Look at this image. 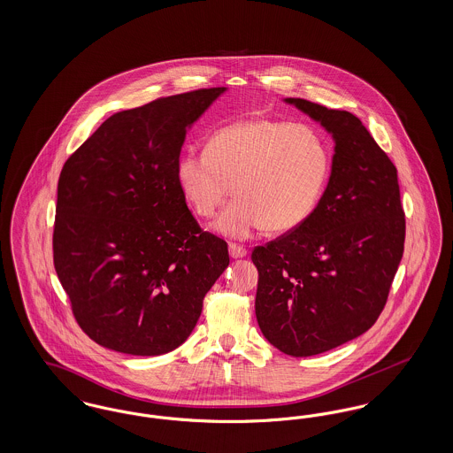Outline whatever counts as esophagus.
I'll use <instances>...</instances> for the list:
<instances>
[{
  "mask_svg": "<svg viewBox=\"0 0 453 453\" xmlns=\"http://www.w3.org/2000/svg\"><path fill=\"white\" fill-rule=\"evenodd\" d=\"M248 255V251L242 246L237 244H229V257L233 259L244 258Z\"/></svg>",
  "mask_w": 453,
  "mask_h": 453,
  "instance_id": "34e87169",
  "label": "esophagus"
}]
</instances>
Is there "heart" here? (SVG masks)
Here are the masks:
<instances>
[{"mask_svg":"<svg viewBox=\"0 0 453 453\" xmlns=\"http://www.w3.org/2000/svg\"><path fill=\"white\" fill-rule=\"evenodd\" d=\"M176 183L200 217H212L231 192L236 198L217 217L214 231L248 239L266 229H299L323 198L331 152L311 126L266 117L237 119L214 130L207 148L181 152Z\"/></svg>","mask_w":453,"mask_h":453,"instance_id":"b5f03b06","label":"heart"}]
</instances>
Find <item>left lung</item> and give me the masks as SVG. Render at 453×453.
Segmentation results:
<instances>
[{"mask_svg":"<svg viewBox=\"0 0 453 453\" xmlns=\"http://www.w3.org/2000/svg\"><path fill=\"white\" fill-rule=\"evenodd\" d=\"M333 139L331 174L299 229L255 248V312L285 355L312 357L351 342L380 316L404 251L397 170L362 120L345 110L283 98Z\"/></svg>","mask_w":453,"mask_h":453,"instance_id":"8db88e82","label":"left lung"}]
</instances>
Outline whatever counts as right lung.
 Here are the masks:
<instances>
[{
  "label": "right lung",
  "instance_id": "right-lung-1",
  "mask_svg": "<svg viewBox=\"0 0 453 453\" xmlns=\"http://www.w3.org/2000/svg\"><path fill=\"white\" fill-rule=\"evenodd\" d=\"M227 88L117 111L58 183L54 266L81 329L108 349L154 357L185 343L229 265L176 183L187 132Z\"/></svg>",
  "mask_w": 453,
  "mask_h": 453
}]
</instances>
